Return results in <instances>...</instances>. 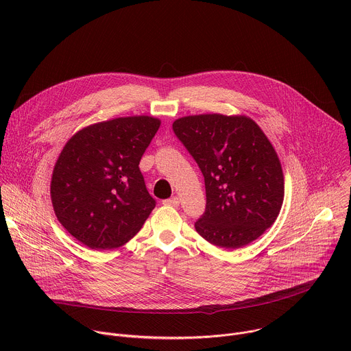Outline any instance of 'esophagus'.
I'll return each mask as SVG.
<instances>
[{
	"mask_svg": "<svg viewBox=\"0 0 351 351\" xmlns=\"http://www.w3.org/2000/svg\"><path fill=\"white\" fill-rule=\"evenodd\" d=\"M165 206H172V207H178L179 206V203H180V199H179V197H171V198H167V199H164L162 202Z\"/></svg>",
	"mask_w": 351,
	"mask_h": 351,
	"instance_id": "34e87169",
	"label": "esophagus"
}]
</instances>
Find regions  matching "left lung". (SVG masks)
I'll list each match as a JSON object with an SVG mask.
<instances>
[{"label": "left lung", "instance_id": "1", "mask_svg": "<svg viewBox=\"0 0 351 351\" xmlns=\"http://www.w3.org/2000/svg\"><path fill=\"white\" fill-rule=\"evenodd\" d=\"M172 129L204 176L207 206L194 228L211 244L240 248L276 221L285 180L275 148L247 117L179 118Z\"/></svg>", "mask_w": 351, "mask_h": 351}]
</instances>
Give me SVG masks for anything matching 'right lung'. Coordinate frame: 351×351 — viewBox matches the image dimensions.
I'll return each instance as SVG.
<instances>
[{"instance_id":"right-lung-1","label":"right lung","mask_w":351,"mask_h":351,"mask_svg":"<svg viewBox=\"0 0 351 351\" xmlns=\"http://www.w3.org/2000/svg\"><path fill=\"white\" fill-rule=\"evenodd\" d=\"M161 121L126 117L69 138L54 167L51 202L61 225L93 250L128 243L156 207L138 164Z\"/></svg>"}]
</instances>
